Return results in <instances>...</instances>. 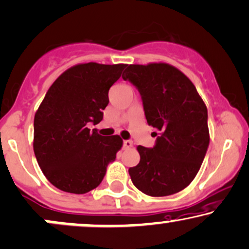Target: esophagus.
Instances as JSON below:
<instances>
[{
    "label": "esophagus",
    "instance_id": "obj_1",
    "mask_svg": "<svg viewBox=\"0 0 249 249\" xmlns=\"http://www.w3.org/2000/svg\"><path fill=\"white\" fill-rule=\"evenodd\" d=\"M124 147L125 149L131 148V147H133V142H131L130 140H124Z\"/></svg>",
    "mask_w": 249,
    "mask_h": 249
}]
</instances>
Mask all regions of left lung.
Listing matches in <instances>:
<instances>
[{"label":"left lung","mask_w":249,"mask_h":249,"mask_svg":"<svg viewBox=\"0 0 249 249\" xmlns=\"http://www.w3.org/2000/svg\"><path fill=\"white\" fill-rule=\"evenodd\" d=\"M124 80L141 94L153 148L137 147L140 163L129 168L143 194L164 197L185 189L199 171L210 144L207 108L192 81L165 63L128 65Z\"/></svg>","instance_id":"8db88e82"}]
</instances>
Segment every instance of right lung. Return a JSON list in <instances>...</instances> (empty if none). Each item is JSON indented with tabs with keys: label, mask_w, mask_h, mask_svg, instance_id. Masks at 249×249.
I'll list each match as a JSON object with an SVG mask.
<instances>
[{
	"label": "right lung",
	"mask_w": 249,
	"mask_h": 249,
	"mask_svg": "<svg viewBox=\"0 0 249 249\" xmlns=\"http://www.w3.org/2000/svg\"><path fill=\"white\" fill-rule=\"evenodd\" d=\"M125 64H79L51 85L35 114L34 151L44 176L55 188L83 195L95 189L122 147L119 135L101 136L98 124L108 90Z\"/></svg>",
	"instance_id": "add662e5"
}]
</instances>
